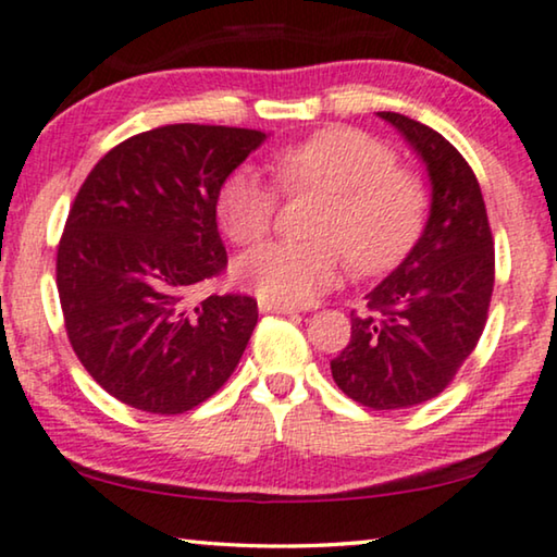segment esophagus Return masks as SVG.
<instances>
[{
  "instance_id": "obj_1",
  "label": "esophagus",
  "mask_w": 557,
  "mask_h": 557,
  "mask_svg": "<svg viewBox=\"0 0 557 557\" xmlns=\"http://www.w3.org/2000/svg\"><path fill=\"white\" fill-rule=\"evenodd\" d=\"M260 310L277 312V315H293V312H297L295 305H282V302H270V300H260Z\"/></svg>"
}]
</instances>
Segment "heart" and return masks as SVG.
<instances>
[{
    "instance_id": "b5f03b06",
    "label": "heart",
    "mask_w": 557,
    "mask_h": 557,
    "mask_svg": "<svg viewBox=\"0 0 557 557\" xmlns=\"http://www.w3.org/2000/svg\"><path fill=\"white\" fill-rule=\"evenodd\" d=\"M285 194L318 191L310 242H268L237 264V277L262 300L305 305L325 293L346 268L363 275L396 268L426 224L429 191L419 174L398 166L396 153L371 133L331 125L270 156ZM280 194L242 166L216 191V216L234 245L249 247L275 226Z\"/></svg>"
}]
</instances>
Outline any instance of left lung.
<instances>
[{
    "instance_id": "left-lung-1",
    "label": "left lung",
    "mask_w": 557,
    "mask_h": 557,
    "mask_svg": "<svg viewBox=\"0 0 557 557\" xmlns=\"http://www.w3.org/2000/svg\"><path fill=\"white\" fill-rule=\"evenodd\" d=\"M426 163L432 214L409 257L350 312V343L333 381L373 411L442 394L472 354L495 289V239L474 171L457 148L409 115L383 111Z\"/></svg>"
}]
</instances>
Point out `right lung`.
Here are the masks:
<instances>
[{
  "instance_id": "add662e5",
  "label": "right lung",
  "mask_w": 557,
  "mask_h": 557,
  "mask_svg": "<svg viewBox=\"0 0 557 557\" xmlns=\"http://www.w3.org/2000/svg\"><path fill=\"white\" fill-rule=\"evenodd\" d=\"M264 138L199 123L144 131L92 166L70 207L54 264L67 341L133 409L191 411L245 354L255 297H197L226 270L219 186Z\"/></svg>"
}]
</instances>
